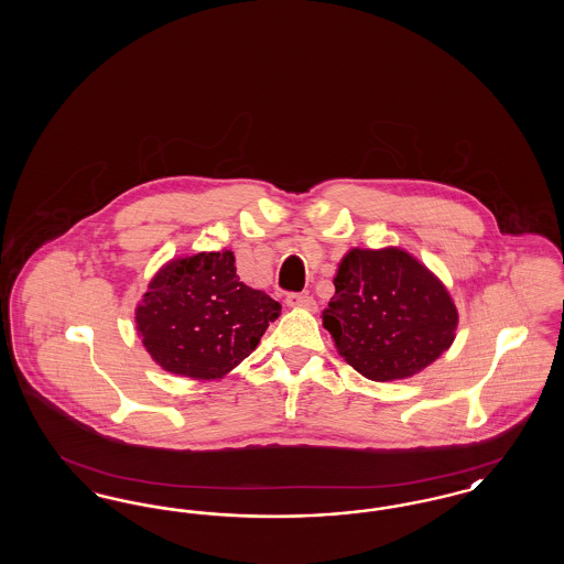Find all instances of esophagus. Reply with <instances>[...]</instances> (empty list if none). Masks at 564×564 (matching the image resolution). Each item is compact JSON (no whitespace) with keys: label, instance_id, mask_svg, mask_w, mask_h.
Returning a JSON list of instances; mask_svg holds the SVG:
<instances>
[{"label":"esophagus","instance_id":"34e87169","mask_svg":"<svg viewBox=\"0 0 564 564\" xmlns=\"http://www.w3.org/2000/svg\"><path fill=\"white\" fill-rule=\"evenodd\" d=\"M285 304L292 306V308H306V311H315L317 308L315 300L308 294H288Z\"/></svg>","mask_w":564,"mask_h":564}]
</instances>
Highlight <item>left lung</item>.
<instances>
[{
	"label": "left lung",
	"mask_w": 564,
	"mask_h": 564,
	"mask_svg": "<svg viewBox=\"0 0 564 564\" xmlns=\"http://www.w3.org/2000/svg\"><path fill=\"white\" fill-rule=\"evenodd\" d=\"M323 327L357 372L376 382L419 375L455 340L444 283L400 247L350 249L334 276Z\"/></svg>",
	"instance_id": "left-lung-1"
}]
</instances>
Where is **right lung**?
Segmentation results:
<instances>
[{
  "instance_id": "obj_1",
  "label": "right lung",
  "mask_w": 564,
  "mask_h": 564,
  "mask_svg": "<svg viewBox=\"0 0 564 564\" xmlns=\"http://www.w3.org/2000/svg\"><path fill=\"white\" fill-rule=\"evenodd\" d=\"M279 315L281 304L245 285L235 253L224 249L164 264L137 304L134 323L162 370L214 380L237 368Z\"/></svg>"
}]
</instances>
